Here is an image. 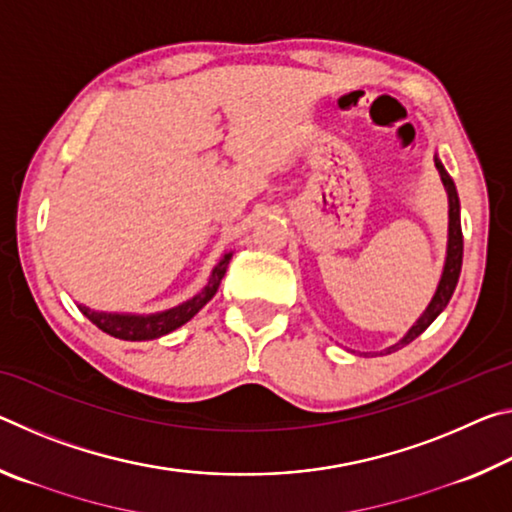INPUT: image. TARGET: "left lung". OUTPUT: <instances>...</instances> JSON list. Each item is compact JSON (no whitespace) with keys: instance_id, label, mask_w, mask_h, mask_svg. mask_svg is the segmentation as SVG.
Returning a JSON list of instances; mask_svg holds the SVG:
<instances>
[{"instance_id":"1","label":"left lung","mask_w":512,"mask_h":512,"mask_svg":"<svg viewBox=\"0 0 512 512\" xmlns=\"http://www.w3.org/2000/svg\"><path fill=\"white\" fill-rule=\"evenodd\" d=\"M436 162V169L440 173V180H443L445 185V192H447V201H449V228H447V255H445V266H443V275H440L438 280V287L436 293H433V298L429 300L427 309L422 311L420 318L415 320V323L409 327V332H406L400 341L388 345L386 350L375 352V354H391L395 350L404 348V345H409L411 341L418 339V336L427 329L433 320H436L440 314H443V309L447 307L449 298H452V293L458 284V275H461V264H463V230H461V201H458V192H456V185L452 176H449L447 169L443 167V162L436 155L433 158Z\"/></svg>"}]
</instances>
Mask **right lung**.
Listing matches in <instances>:
<instances>
[{
	"instance_id": "add662e5",
	"label": "right lung",
	"mask_w": 512,
	"mask_h": 512,
	"mask_svg": "<svg viewBox=\"0 0 512 512\" xmlns=\"http://www.w3.org/2000/svg\"><path fill=\"white\" fill-rule=\"evenodd\" d=\"M230 259H232V250L230 253H223L219 262L214 264L210 277H207V284L196 293L194 298L180 302V305L171 309L155 311V314H117V311H97L85 305H79V309L85 318L92 320V323L101 329V332L115 336V339H121V341L160 339V336L173 332V329L183 327L187 320H192L198 311H201L207 302L214 298V293L219 291V284L223 280L225 271H228Z\"/></svg>"
}]
</instances>
